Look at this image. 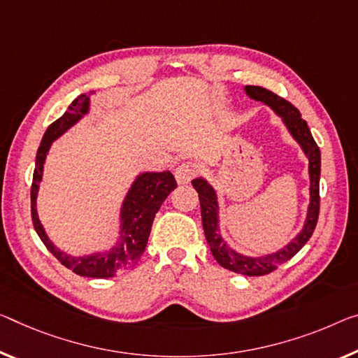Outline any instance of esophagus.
<instances>
[{
	"instance_id": "obj_1",
	"label": "esophagus",
	"mask_w": 358,
	"mask_h": 358,
	"mask_svg": "<svg viewBox=\"0 0 358 358\" xmlns=\"http://www.w3.org/2000/svg\"><path fill=\"white\" fill-rule=\"evenodd\" d=\"M198 166L195 163L192 162H185V163H180L178 168H176L174 171V176H176V180H178L179 184H189L192 179L195 178V176L198 174Z\"/></svg>"
}]
</instances>
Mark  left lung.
Masks as SVG:
<instances>
[{
  "instance_id": "obj_1",
  "label": "left lung",
  "mask_w": 358,
  "mask_h": 358,
  "mask_svg": "<svg viewBox=\"0 0 358 358\" xmlns=\"http://www.w3.org/2000/svg\"><path fill=\"white\" fill-rule=\"evenodd\" d=\"M245 92L255 101H259L271 107L280 118L283 120L289 134L294 137V141L301 145L302 152L306 153L309 160V179H310V203L307 210V217L301 232L294 236L285 248L277 252L264 256H245L225 243L222 238L221 230H219V205L216 190L208 184L206 179L196 178L192 180V185L198 192L201 208V222L203 230L210 250L216 259L224 268L232 271L235 273L248 275V277H259L273 272L275 268L289 261L302 246H304L315 230L318 221V211H320V148L309 131V126L301 118L299 110L291 106L288 101H285L272 91L261 86H245Z\"/></svg>"
}]
</instances>
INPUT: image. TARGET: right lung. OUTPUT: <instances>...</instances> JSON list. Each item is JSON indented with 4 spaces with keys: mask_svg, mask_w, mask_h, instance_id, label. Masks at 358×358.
I'll use <instances>...</instances> for the list:
<instances>
[{
    "mask_svg": "<svg viewBox=\"0 0 358 358\" xmlns=\"http://www.w3.org/2000/svg\"><path fill=\"white\" fill-rule=\"evenodd\" d=\"M90 112V94H81L69 106V110L62 117L49 124L41 144L36 152L35 171H33L31 182V219L38 236H40L46 248L51 251L70 271L81 277L108 278L117 273L128 271L131 266L139 261L147 246L148 235L155 219V214L160 210L162 203L178 187L174 176L169 171L163 173H142L136 178L128 194L124 196L122 213H120V236L112 248L92 252L87 256H70L54 246L43 229L36 213V195L43 179V166H45L46 155L51 144L65 131L78 123L85 115Z\"/></svg>",
    "mask_w": 358,
    "mask_h": 358,
    "instance_id": "obj_1",
    "label": "right lung"
}]
</instances>
